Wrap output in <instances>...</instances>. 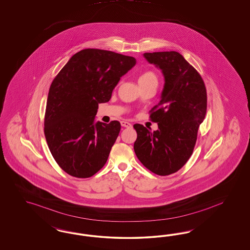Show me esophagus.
<instances>
[{
  "instance_id": "1",
  "label": "esophagus",
  "mask_w": 250,
  "mask_h": 250,
  "mask_svg": "<svg viewBox=\"0 0 250 250\" xmlns=\"http://www.w3.org/2000/svg\"><path fill=\"white\" fill-rule=\"evenodd\" d=\"M121 125L124 127H131L132 124H130V123L126 121H121Z\"/></svg>"
}]
</instances>
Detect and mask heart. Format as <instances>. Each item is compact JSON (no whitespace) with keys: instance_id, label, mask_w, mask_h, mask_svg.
I'll return each instance as SVG.
<instances>
[{"instance_id":"b5f03b06","label":"heart","mask_w":250,"mask_h":250,"mask_svg":"<svg viewBox=\"0 0 250 250\" xmlns=\"http://www.w3.org/2000/svg\"><path fill=\"white\" fill-rule=\"evenodd\" d=\"M148 83H158V77L153 71H146L138 78V83L144 84Z\"/></svg>"}]
</instances>
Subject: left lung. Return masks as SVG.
I'll return each instance as SVG.
<instances>
[{"label": "left lung", "instance_id": "8db88e82", "mask_svg": "<svg viewBox=\"0 0 250 250\" xmlns=\"http://www.w3.org/2000/svg\"><path fill=\"white\" fill-rule=\"evenodd\" d=\"M143 56L161 70L165 83L159 104L150 111L159 128L151 132L136 124L134 150L146 168L166 176L182 168L192 154L198 128L206 114V89L201 75L181 54L166 51Z\"/></svg>", "mask_w": 250, "mask_h": 250}]
</instances>
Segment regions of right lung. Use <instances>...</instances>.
I'll return each instance as SVG.
<instances>
[{
    "label": "right lung",
    "mask_w": 250,
    "mask_h": 250,
    "mask_svg": "<svg viewBox=\"0 0 250 250\" xmlns=\"http://www.w3.org/2000/svg\"><path fill=\"white\" fill-rule=\"evenodd\" d=\"M135 58L96 48L73 55L54 79L45 114V139L56 162L77 178H89L104 166L119 135L118 121H95Z\"/></svg>",
    "instance_id": "right-lung-1"
}]
</instances>
